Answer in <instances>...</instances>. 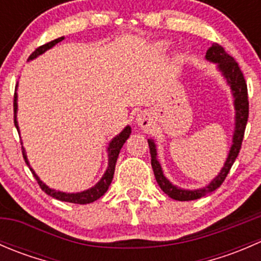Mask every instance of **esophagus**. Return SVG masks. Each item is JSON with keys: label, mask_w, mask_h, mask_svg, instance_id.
<instances>
[{"label": "esophagus", "mask_w": 261, "mask_h": 261, "mask_svg": "<svg viewBox=\"0 0 261 261\" xmlns=\"http://www.w3.org/2000/svg\"><path fill=\"white\" fill-rule=\"evenodd\" d=\"M138 123L141 126V127H147L150 123V118H149V115L147 114H141L139 115L138 117Z\"/></svg>", "instance_id": "obj_1"}]
</instances>
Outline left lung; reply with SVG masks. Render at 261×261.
I'll return each mask as SVG.
<instances>
[{"instance_id": "1", "label": "left lung", "mask_w": 261, "mask_h": 261, "mask_svg": "<svg viewBox=\"0 0 261 261\" xmlns=\"http://www.w3.org/2000/svg\"><path fill=\"white\" fill-rule=\"evenodd\" d=\"M206 59L210 62L217 63L218 68L225 75L230 84L231 89H232L233 98H235V110H236V122H235V134H233L232 139V146H231L230 152H228L227 160H226L225 165H223L222 170L220 174L213 179L207 187L202 189H196V191H186V189H180L178 187L173 186L167 178L163 174L162 167H160L159 162L156 159V149H155V144L152 140H147L150 147V155H151V167L154 170L155 179L160 188L163 189L165 194L173 199L177 201H193V199H198L201 197L206 196V194L211 193L220 188L221 184L227 177L228 172H230L231 167L235 163L236 158H238L239 152H240L241 145H243V139L245 134V128H246L247 118H249V98H247V86L245 82L244 74L240 69V65L238 64L235 59L231 57L230 54L225 51V49L217 43L207 50Z\"/></svg>"}]
</instances>
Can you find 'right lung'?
<instances>
[{
    "mask_svg": "<svg viewBox=\"0 0 261 261\" xmlns=\"http://www.w3.org/2000/svg\"><path fill=\"white\" fill-rule=\"evenodd\" d=\"M62 40H64V36H62V38H58V39H55V40L49 41V43L39 46V48H36L33 53H31V55L29 57V60L34 59V58H36L38 55L43 54L45 50L50 49L51 46H54L55 44H58L59 41H62ZM16 99H17V96H16V93H15V96H14V122H15V126H16L17 131H18V126H17V121H16V111H17ZM130 134H131V127L130 126H126L120 135H117L116 138L112 139V141L110 143V145H109V149H107V151H109V167H107L106 173H105V175L102 177V179L99 180L96 186L92 187L91 189H88V191L81 192V193H64V192L54 191V189L46 187L43 181L39 179L38 175L35 174V172H34L31 168H30V170H31V173L34 174V177H35L38 184L40 186V188L43 189L46 194H49L50 197H53V198L59 199V201H63V202H69V203H77V204L92 203V202H94V201H97L98 198H101V197L106 193L107 189H109L110 184H111V181H112V178H114L116 162H117L120 150H121V147H122L123 144H125V141L128 139ZM22 156H23V159H25L28 167H30L28 159H26V154H25V150H23V147H22Z\"/></svg>",
    "mask_w": 261,
    "mask_h": 261,
    "instance_id": "right-lung-1",
    "label": "right lung"
}]
</instances>
